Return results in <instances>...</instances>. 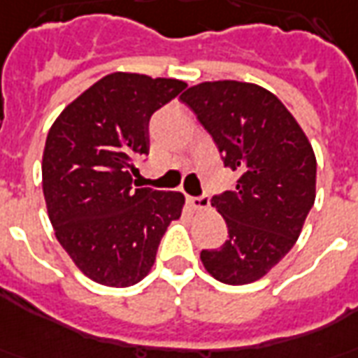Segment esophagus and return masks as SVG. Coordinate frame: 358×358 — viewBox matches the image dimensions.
Instances as JSON below:
<instances>
[{
  "label": "esophagus",
  "instance_id": "esophagus-1",
  "mask_svg": "<svg viewBox=\"0 0 358 358\" xmlns=\"http://www.w3.org/2000/svg\"><path fill=\"white\" fill-rule=\"evenodd\" d=\"M187 201H189V205H192L195 210H206V208L210 206V197H208L206 193H203L201 197H187Z\"/></svg>",
  "mask_w": 358,
  "mask_h": 358
}]
</instances>
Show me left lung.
<instances>
[{
	"instance_id": "8db88e82",
	"label": "left lung",
	"mask_w": 358,
	"mask_h": 358,
	"mask_svg": "<svg viewBox=\"0 0 358 358\" xmlns=\"http://www.w3.org/2000/svg\"><path fill=\"white\" fill-rule=\"evenodd\" d=\"M180 100L213 136L224 165L241 172L233 192L210 201L226 220L229 239L203 250L201 262L220 282H254L300 237L315 203L313 148L292 113L260 85L206 81Z\"/></svg>"
}]
</instances>
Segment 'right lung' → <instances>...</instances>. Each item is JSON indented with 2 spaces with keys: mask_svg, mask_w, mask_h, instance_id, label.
<instances>
[{
  "mask_svg": "<svg viewBox=\"0 0 358 358\" xmlns=\"http://www.w3.org/2000/svg\"><path fill=\"white\" fill-rule=\"evenodd\" d=\"M187 85L115 71L64 108L47 134L43 195L58 243L89 279L131 287L150 273L180 192L132 186L150 153V117Z\"/></svg>",
  "mask_w": 358,
  "mask_h": 358,
  "instance_id": "add662e5",
  "label": "right lung"
}]
</instances>
